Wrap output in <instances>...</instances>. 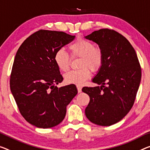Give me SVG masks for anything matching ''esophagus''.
<instances>
[{
    "mask_svg": "<svg viewBox=\"0 0 150 150\" xmlns=\"http://www.w3.org/2000/svg\"><path fill=\"white\" fill-rule=\"evenodd\" d=\"M76 87H77L78 93H81V92H82V86H80V85H77Z\"/></svg>",
    "mask_w": 150,
    "mask_h": 150,
    "instance_id": "1",
    "label": "esophagus"
}]
</instances>
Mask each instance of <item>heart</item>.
Listing matches in <instances>:
<instances>
[{"mask_svg": "<svg viewBox=\"0 0 150 150\" xmlns=\"http://www.w3.org/2000/svg\"><path fill=\"white\" fill-rule=\"evenodd\" d=\"M71 56L81 57L80 70H72L64 75L65 81L68 84H82L91 77V70L98 72L104 62V53L101 47L94 46L93 42L85 39H78L69 46ZM54 62L61 71L66 72L70 68V58L64 50L60 49L54 55Z\"/></svg>", "mask_w": 150, "mask_h": 150, "instance_id": "1", "label": "heart"}]
</instances>
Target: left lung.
Segmentation results:
<instances>
[{
  "mask_svg": "<svg viewBox=\"0 0 150 150\" xmlns=\"http://www.w3.org/2000/svg\"><path fill=\"white\" fill-rule=\"evenodd\" d=\"M86 38L101 47L104 62L93 80L101 86L82 89L90 96L85 114L96 125H112L125 117L134 104L141 81V66L129 41L115 30L100 29Z\"/></svg>",
  "mask_w": 150,
  "mask_h": 150,
  "instance_id": "1",
  "label": "left lung"
}]
</instances>
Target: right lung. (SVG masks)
<instances>
[{"mask_svg":"<svg viewBox=\"0 0 150 150\" xmlns=\"http://www.w3.org/2000/svg\"><path fill=\"white\" fill-rule=\"evenodd\" d=\"M74 38L63 31L41 29L29 36L17 50L10 76L11 91L20 113L37 127L50 128L60 123L66 106L78 93L74 84L55 86L63 77L54 55Z\"/></svg>","mask_w":150,"mask_h":150,"instance_id":"right-lung-1","label":"right lung"}]
</instances>
